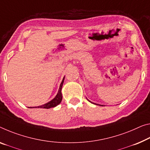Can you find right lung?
Wrapping results in <instances>:
<instances>
[{
    "instance_id": "add662e5",
    "label": "right lung",
    "mask_w": 150,
    "mask_h": 150,
    "mask_svg": "<svg viewBox=\"0 0 150 150\" xmlns=\"http://www.w3.org/2000/svg\"><path fill=\"white\" fill-rule=\"evenodd\" d=\"M64 78H63V80H62L61 82L60 86H59L58 93H57V95L56 96V97H55L51 101H50L49 103H46V104H45V105L39 106V107H35V108H41V109H50V108L55 107H56L57 105H58L59 103H61V101L62 100V94L61 91H62V85H63V83H64Z\"/></svg>"
}]
</instances>
